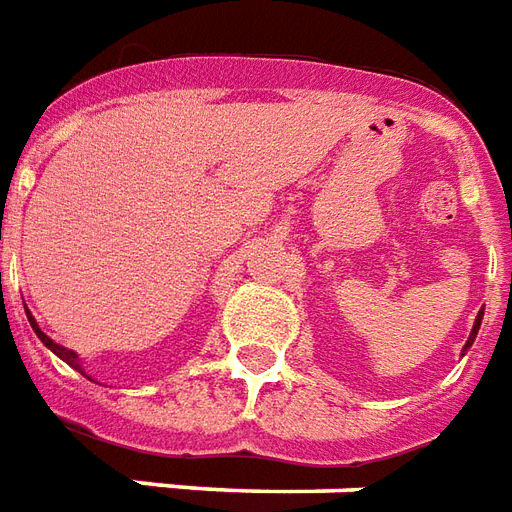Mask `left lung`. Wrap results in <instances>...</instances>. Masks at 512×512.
<instances>
[{"label":"left lung","mask_w":512,"mask_h":512,"mask_svg":"<svg viewBox=\"0 0 512 512\" xmlns=\"http://www.w3.org/2000/svg\"><path fill=\"white\" fill-rule=\"evenodd\" d=\"M480 320H483V309H480L478 320H475V325H472V333H469V339H467V344H464V350H469V347H472V342H475V336H478V331H480Z\"/></svg>","instance_id":"obj_1"}]
</instances>
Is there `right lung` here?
Segmentation results:
<instances>
[{
  "label": "right lung",
  "instance_id": "add662e5",
  "mask_svg": "<svg viewBox=\"0 0 512 512\" xmlns=\"http://www.w3.org/2000/svg\"><path fill=\"white\" fill-rule=\"evenodd\" d=\"M26 317H29V323H32L34 333H37V339H40V342H43L45 347H48V350L54 352V355H59V358H62L64 363H70V366H73L75 372H81L83 377H86V380H92V377H89V374L83 372V366H81V358H78V355H75L73 350H67V347H62V344H56L54 339H51V336H45V333L40 331V325H37V320H34L32 314L26 312Z\"/></svg>",
  "mask_w": 512,
  "mask_h": 512
}]
</instances>
